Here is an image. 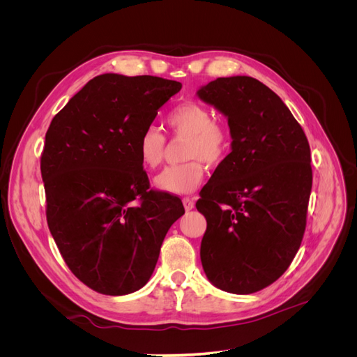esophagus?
Wrapping results in <instances>:
<instances>
[{
	"label": "esophagus",
	"mask_w": 357,
	"mask_h": 357,
	"mask_svg": "<svg viewBox=\"0 0 357 357\" xmlns=\"http://www.w3.org/2000/svg\"><path fill=\"white\" fill-rule=\"evenodd\" d=\"M183 205H185V210L190 211L193 207H195V202L190 198H183Z\"/></svg>",
	"instance_id": "1"
}]
</instances>
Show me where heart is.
Listing matches in <instances>:
<instances>
[{
  "label": "heart",
  "mask_w": 357,
  "mask_h": 357,
  "mask_svg": "<svg viewBox=\"0 0 357 357\" xmlns=\"http://www.w3.org/2000/svg\"><path fill=\"white\" fill-rule=\"evenodd\" d=\"M168 128L176 137L185 138L181 165L168 167L155 177L156 189L188 195L195 192L204 180V167L215 165L225 158L229 146V137L226 129L214 122L211 112L198 102H183L168 114ZM138 156L142 165L147 169H155L164 159L165 137L155 126L146 128L138 139Z\"/></svg>",
  "instance_id": "obj_1"
}]
</instances>
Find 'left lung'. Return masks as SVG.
Instances as JSON below:
<instances>
[{"label":"left lung","instance_id":"8db88e82","mask_svg":"<svg viewBox=\"0 0 357 357\" xmlns=\"http://www.w3.org/2000/svg\"><path fill=\"white\" fill-rule=\"evenodd\" d=\"M197 95L228 119L232 138L197 202L207 220L204 273L229 294H255L283 275L304 236L308 139L282 98L248 75L215 79Z\"/></svg>","mask_w":357,"mask_h":357}]
</instances>
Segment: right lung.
I'll return each instance as SVG.
<instances>
[{"label": "right lung", "mask_w": 357, "mask_h": 357, "mask_svg": "<svg viewBox=\"0 0 357 357\" xmlns=\"http://www.w3.org/2000/svg\"><path fill=\"white\" fill-rule=\"evenodd\" d=\"M180 89V82L153 75H96L46 132L41 177L50 234L71 273L102 295L142 289L171 225L185 214L177 197L149 190L137 149Z\"/></svg>", "instance_id": "right-lung-1"}]
</instances>
